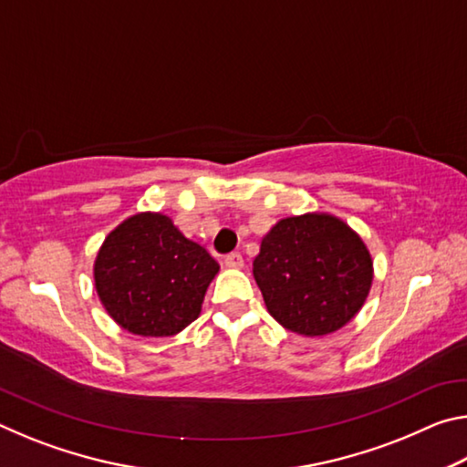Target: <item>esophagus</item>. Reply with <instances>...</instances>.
I'll return each instance as SVG.
<instances>
[{
  "mask_svg": "<svg viewBox=\"0 0 467 467\" xmlns=\"http://www.w3.org/2000/svg\"><path fill=\"white\" fill-rule=\"evenodd\" d=\"M224 265L239 270V267H243V255H241V253H236V251L228 253V255L224 257Z\"/></svg>",
  "mask_w": 467,
  "mask_h": 467,
  "instance_id": "obj_1",
  "label": "esophagus"
}]
</instances>
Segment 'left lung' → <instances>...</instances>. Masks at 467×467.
Listing matches in <instances>:
<instances>
[{
    "mask_svg": "<svg viewBox=\"0 0 467 467\" xmlns=\"http://www.w3.org/2000/svg\"><path fill=\"white\" fill-rule=\"evenodd\" d=\"M253 275L272 317L295 334H334L373 284V259L344 220L309 212L282 218L262 239Z\"/></svg>",
    "mask_w": 467,
    "mask_h": 467,
    "instance_id": "left-lung-1",
    "label": "left lung"
}]
</instances>
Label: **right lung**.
I'll return each mask as SVG.
<instances>
[{"label":"right lung","mask_w":467,"mask_h":467,"mask_svg":"<svg viewBox=\"0 0 467 467\" xmlns=\"http://www.w3.org/2000/svg\"><path fill=\"white\" fill-rule=\"evenodd\" d=\"M220 265L161 212H141L110 231L94 262V288L117 326L169 337L202 313Z\"/></svg>","instance_id":"add662e5"}]
</instances>
